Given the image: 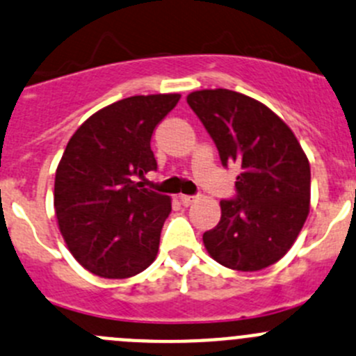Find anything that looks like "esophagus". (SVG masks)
<instances>
[{"label": "esophagus", "instance_id": "1", "mask_svg": "<svg viewBox=\"0 0 356 356\" xmlns=\"http://www.w3.org/2000/svg\"><path fill=\"white\" fill-rule=\"evenodd\" d=\"M180 201H181V204L184 206H191L192 202H195L197 201V197H195V195H180Z\"/></svg>", "mask_w": 356, "mask_h": 356}]
</instances>
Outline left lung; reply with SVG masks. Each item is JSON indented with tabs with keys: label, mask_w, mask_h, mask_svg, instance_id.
Listing matches in <instances>:
<instances>
[{
	"label": "left lung",
	"mask_w": 356,
	"mask_h": 356,
	"mask_svg": "<svg viewBox=\"0 0 356 356\" xmlns=\"http://www.w3.org/2000/svg\"><path fill=\"white\" fill-rule=\"evenodd\" d=\"M218 148L223 165L239 164L238 197L220 201L222 216L202 243L229 269H266L296 243L311 201L309 161L296 134L260 101L229 89L187 96Z\"/></svg>",
	"instance_id": "left-lung-1"
}]
</instances>
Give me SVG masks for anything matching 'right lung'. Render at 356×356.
<instances>
[{
	"label": "right lung",
	"mask_w": 356,
	"mask_h": 356,
	"mask_svg": "<svg viewBox=\"0 0 356 356\" xmlns=\"http://www.w3.org/2000/svg\"><path fill=\"white\" fill-rule=\"evenodd\" d=\"M180 97H125L90 115L67 141L54 208L67 250L96 276H136L157 257L171 197L136 180L157 169L152 133Z\"/></svg>",
	"instance_id": "1"
}]
</instances>
